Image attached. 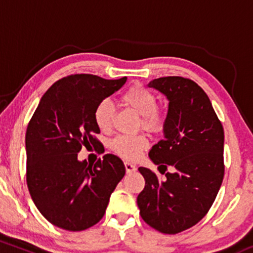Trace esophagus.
<instances>
[{"label": "esophagus", "mask_w": 253, "mask_h": 253, "mask_svg": "<svg viewBox=\"0 0 253 253\" xmlns=\"http://www.w3.org/2000/svg\"><path fill=\"white\" fill-rule=\"evenodd\" d=\"M125 168H126V172L127 173H130V172H133V171L136 170L135 165L129 163V162H125Z\"/></svg>", "instance_id": "esophagus-1"}]
</instances>
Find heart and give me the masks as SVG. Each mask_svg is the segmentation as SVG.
<instances>
[{
  "label": "heart",
  "mask_w": 253,
  "mask_h": 253,
  "mask_svg": "<svg viewBox=\"0 0 253 253\" xmlns=\"http://www.w3.org/2000/svg\"><path fill=\"white\" fill-rule=\"evenodd\" d=\"M120 102L123 106L140 115L143 128L155 133L161 132L164 128V112L157 106V97L151 90L140 84H134L121 95ZM113 119H114V110L112 103L108 100L101 101L94 110V120L96 126L102 132H109L113 126ZM147 145L149 140L143 134L134 136L119 135L113 139L110 147L121 158L133 161L141 155Z\"/></svg>",
  "instance_id": "b5f03b06"
}]
</instances>
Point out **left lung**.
Returning <instances> with one entry per match:
<instances>
[{"mask_svg": "<svg viewBox=\"0 0 253 253\" xmlns=\"http://www.w3.org/2000/svg\"><path fill=\"white\" fill-rule=\"evenodd\" d=\"M147 85L169 101L164 139L153 145L149 156L155 164L165 170L170 165L173 171L161 179L147 168H139L145 188L136 203L147 225L176 234L208 213L221 187L223 128L210 97L194 81L169 76Z\"/></svg>", "mask_w": 253, "mask_h": 253, "instance_id": "obj_1", "label": "left lung"}]
</instances>
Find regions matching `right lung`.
<instances>
[{"label": "right lung", "instance_id": "obj_1", "mask_svg": "<svg viewBox=\"0 0 253 253\" xmlns=\"http://www.w3.org/2000/svg\"><path fill=\"white\" fill-rule=\"evenodd\" d=\"M95 75H70L43 94L26 132V179L34 205L52 225L83 231L102 219L109 197L126 172L120 158L78 161L82 146L101 143L94 110L126 83Z\"/></svg>", "mask_w": 253, "mask_h": 253}]
</instances>
